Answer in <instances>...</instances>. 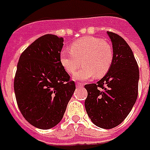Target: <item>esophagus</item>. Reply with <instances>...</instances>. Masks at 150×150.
<instances>
[{"label": "esophagus", "mask_w": 150, "mask_h": 150, "mask_svg": "<svg viewBox=\"0 0 150 150\" xmlns=\"http://www.w3.org/2000/svg\"><path fill=\"white\" fill-rule=\"evenodd\" d=\"M83 86H84V83H79H79H76V87H77V88H83Z\"/></svg>", "instance_id": "34e87169"}]
</instances>
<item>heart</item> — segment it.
I'll return each instance as SVG.
<instances>
[{
    "label": "heart",
    "instance_id": "heart-1",
    "mask_svg": "<svg viewBox=\"0 0 150 150\" xmlns=\"http://www.w3.org/2000/svg\"><path fill=\"white\" fill-rule=\"evenodd\" d=\"M60 60L69 74H73L83 62V67L74 75L75 79L102 77L108 72L112 63V46L100 38H81L72 43L71 50L61 51Z\"/></svg>",
    "mask_w": 150,
    "mask_h": 150
}]
</instances>
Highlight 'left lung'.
I'll list each match as a JSON object with an SVG mask.
<instances>
[{"label":"left lung","mask_w":150,"mask_h":150,"mask_svg":"<svg viewBox=\"0 0 150 150\" xmlns=\"http://www.w3.org/2000/svg\"><path fill=\"white\" fill-rule=\"evenodd\" d=\"M112 43L113 61L104 77L86 84L85 108L95 125L112 129L132 110L138 95L139 68L132 50L118 34L108 31Z\"/></svg>","instance_id":"obj_1"}]
</instances>
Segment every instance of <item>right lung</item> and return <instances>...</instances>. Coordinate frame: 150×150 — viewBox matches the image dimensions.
Masks as SVG:
<instances>
[{"label":"right lung","mask_w":150,"mask_h":150,"mask_svg":"<svg viewBox=\"0 0 150 150\" xmlns=\"http://www.w3.org/2000/svg\"><path fill=\"white\" fill-rule=\"evenodd\" d=\"M63 38L45 34L21 53L13 88L18 108L30 125L51 129L62 120L75 83L62 67Z\"/></svg>","instance_id":"right-lung-1"}]
</instances>
